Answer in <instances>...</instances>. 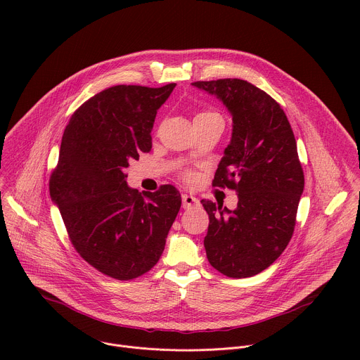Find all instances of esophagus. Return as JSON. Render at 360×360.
<instances>
[{"label":"esophagus","mask_w":360,"mask_h":360,"mask_svg":"<svg viewBox=\"0 0 360 360\" xmlns=\"http://www.w3.org/2000/svg\"><path fill=\"white\" fill-rule=\"evenodd\" d=\"M198 203L199 202H198V199L195 196H192L189 193H184L182 195V207H184V210H191V208L196 207Z\"/></svg>","instance_id":"34e87169"}]
</instances>
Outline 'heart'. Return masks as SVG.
<instances>
[{
	"mask_svg": "<svg viewBox=\"0 0 360 360\" xmlns=\"http://www.w3.org/2000/svg\"><path fill=\"white\" fill-rule=\"evenodd\" d=\"M203 118H222V117H221L219 112L212 111V110H203V111L198 112L196 117H195V120H203ZM182 178L185 181H192L193 179V174L189 172V171H184L182 172Z\"/></svg>",
	"mask_w": 360,
	"mask_h": 360,
	"instance_id": "b5f03b06",
	"label": "heart"
}]
</instances>
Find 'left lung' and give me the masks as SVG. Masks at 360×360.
<instances>
[{
	"label": "left lung",
	"instance_id": "1",
	"mask_svg": "<svg viewBox=\"0 0 360 360\" xmlns=\"http://www.w3.org/2000/svg\"><path fill=\"white\" fill-rule=\"evenodd\" d=\"M232 115L231 143L212 185L238 193L233 211L202 199L210 215L203 245L210 264L229 278H249L271 266L288 246L304 186L293 131L265 91L238 78L196 81Z\"/></svg>",
	"mask_w": 360,
	"mask_h": 360
}]
</instances>
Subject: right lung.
<instances>
[{
    "instance_id": "1",
    "label": "right lung",
    "mask_w": 360,
    "mask_h": 360,
    "mask_svg": "<svg viewBox=\"0 0 360 360\" xmlns=\"http://www.w3.org/2000/svg\"><path fill=\"white\" fill-rule=\"evenodd\" d=\"M175 85H115L85 101L64 131L49 178L75 250L118 281L157 265L181 208L175 186L141 195L127 185L125 174L132 160L150 150L157 111Z\"/></svg>"
}]
</instances>
